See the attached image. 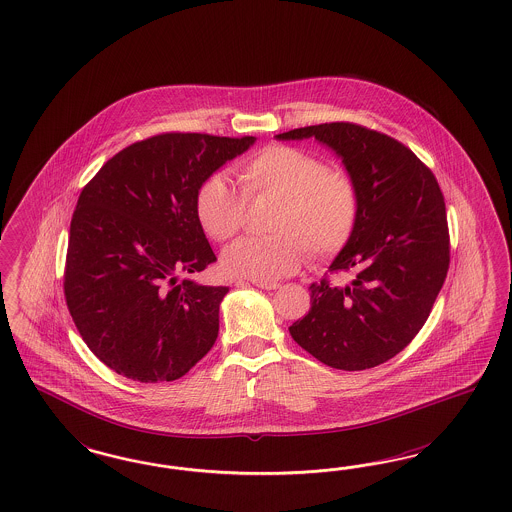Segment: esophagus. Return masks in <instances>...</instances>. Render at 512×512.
Listing matches in <instances>:
<instances>
[{
    "label": "esophagus",
    "instance_id": "obj_1",
    "mask_svg": "<svg viewBox=\"0 0 512 512\" xmlns=\"http://www.w3.org/2000/svg\"><path fill=\"white\" fill-rule=\"evenodd\" d=\"M252 284H256L258 288H262V290H277L281 284H277V282H260V281H252Z\"/></svg>",
    "mask_w": 512,
    "mask_h": 512
}]
</instances>
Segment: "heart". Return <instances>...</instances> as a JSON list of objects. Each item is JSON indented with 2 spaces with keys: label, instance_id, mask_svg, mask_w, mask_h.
I'll list each match as a JSON object with an SVG mask.
<instances>
[{
  "label": "heart",
  "instance_id": "b5f03b06",
  "mask_svg": "<svg viewBox=\"0 0 512 512\" xmlns=\"http://www.w3.org/2000/svg\"><path fill=\"white\" fill-rule=\"evenodd\" d=\"M247 198H277L264 237H243L222 254L226 273L252 281L288 277L305 258L326 260L347 247L362 213L356 181L326 160L292 145H267L237 167ZM245 196L215 173L201 182L194 211L201 230L228 241L243 228Z\"/></svg>",
  "mask_w": 512,
  "mask_h": 512
}]
</instances>
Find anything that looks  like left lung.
I'll list each match as a JSON object with an SVG mask.
<instances>
[{"label":"left lung","mask_w":512,"mask_h":512,"mask_svg":"<svg viewBox=\"0 0 512 512\" xmlns=\"http://www.w3.org/2000/svg\"><path fill=\"white\" fill-rule=\"evenodd\" d=\"M309 137L343 158L362 213L330 265L347 282H313L309 313L288 330L316 360L363 371L394 358L428 320L450 264L445 198L428 165L386 133L330 122L277 135Z\"/></svg>","instance_id":"left-lung-1"}]
</instances>
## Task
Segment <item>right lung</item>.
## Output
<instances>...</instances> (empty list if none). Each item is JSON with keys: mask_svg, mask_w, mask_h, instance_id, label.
Segmentation results:
<instances>
[{"mask_svg": "<svg viewBox=\"0 0 512 512\" xmlns=\"http://www.w3.org/2000/svg\"><path fill=\"white\" fill-rule=\"evenodd\" d=\"M256 137L169 132L107 160L79 196L64 294L84 343L118 375L181 379L213 348L228 286L181 275L216 262L199 226V184Z\"/></svg>", "mask_w": 512, "mask_h": 512, "instance_id": "obj_1", "label": "right lung"}]
</instances>
